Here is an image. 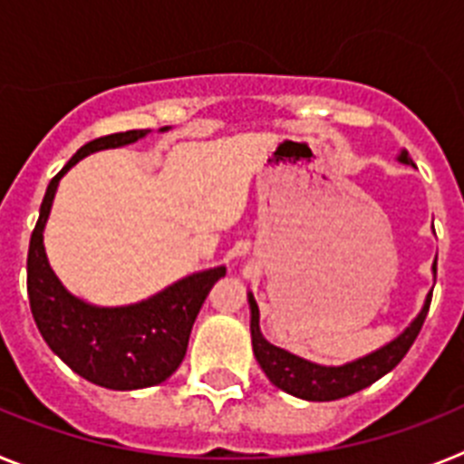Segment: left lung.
I'll list each match as a JSON object with an SVG mask.
<instances>
[{
	"label": "left lung",
	"mask_w": 464,
	"mask_h": 464,
	"mask_svg": "<svg viewBox=\"0 0 464 464\" xmlns=\"http://www.w3.org/2000/svg\"><path fill=\"white\" fill-rule=\"evenodd\" d=\"M400 160L407 162V165H413L407 153H401ZM432 269L437 274V262H434ZM248 302H251L253 353H256L257 362H260L262 372L269 376V381L278 385L281 391L290 392L295 397H302V400L332 401L353 395V392L362 391V388L372 385L374 381H379L381 376H385L391 370H395L397 364L401 362V358L409 353V348L416 342L418 332L423 327L425 315L430 311V302H432V293L425 299L423 311L418 314L416 321L401 332L395 342L379 348L372 355L355 360V362L343 364V367H321V364L306 362V360L269 343L260 334V311H257L253 295H248Z\"/></svg>",
	"instance_id": "obj_1"
}]
</instances>
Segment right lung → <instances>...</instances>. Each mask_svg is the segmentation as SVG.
<instances>
[{
    "label": "right lung",
    "mask_w": 464,
    "mask_h": 464,
    "mask_svg": "<svg viewBox=\"0 0 464 464\" xmlns=\"http://www.w3.org/2000/svg\"><path fill=\"white\" fill-rule=\"evenodd\" d=\"M146 132L106 134L76 150L48 183L27 253V295L41 337L76 374L111 391H137L169 379L186 358L188 339L208 290L225 276V267L207 269L139 304L100 309L72 297L53 274L44 251V225L64 171L94 150L125 146Z\"/></svg>",
    "instance_id": "right-lung-1"
}]
</instances>
